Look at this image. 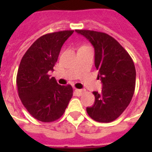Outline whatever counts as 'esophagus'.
Here are the masks:
<instances>
[{"mask_svg":"<svg viewBox=\"0 0 152 152\" xmlns=\"http://www.w3.org/2000/svg\"><path fill=\"white\" fill-rule=\"evenodd\" d=\"M75 92H76L77 96H80V95L82 94L83 93H84V91L81 89H75Z\"/></svg>","mask_w":152,"mask_h":152,"instance_id":"1","label":"esophagus"}]
</instances>
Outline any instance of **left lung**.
<instances>
[{"instance_id": "1", "label": "left lung", "mask_w": 152, "mask_h": 152, "mask_svg": "<svg viewBox=\"0 0 152 152\" xmlns=\"http://www.w3.org/2000/svg\"><path fill=\"white\" fill-rule=\"evenodd\" d=\"M94 48L95 67L101 80V93L94 91V104L87 107L90 117L99 123H110L127 108L135 88V64L127 51L114 38L102 32L76 29Z\"/></svg>"}]
</instances>
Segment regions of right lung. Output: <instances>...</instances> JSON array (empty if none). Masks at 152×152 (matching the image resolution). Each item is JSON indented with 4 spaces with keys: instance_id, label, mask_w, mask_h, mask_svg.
Listing matches in <instances>:
<instances>
[{
    "instance_id": "add662e5",
    "label": "right lung",
    "mask_w": 152,
    "mask_h": 152,
    "mask_svg": "<svg viewBox=\"0 0 152 152\" xmlns=\"http://www.w3.org/2000/svg\"><path fill=\"white\" fill-rule=\"evenodd\" d=\"M74 30L43 35L36 40L23 56L17 75L19 97L31 116L50 123L64 114L73 89L61 86L49 72L53 71L64 42Z\"/></svg>"
}]
</instances>
